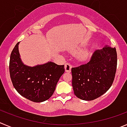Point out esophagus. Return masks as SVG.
I'll return each instance as SVG.
<instances>
[{
    "label": "esophagus",
    "instance_id": "1",
    "mask_svg": "<svg viewBox=\"0 0 127 127\" xmlns=\"http://www.w3.org/2000/svg\"><path fill=\"white\" fill-rule=\"evenodd\" d=\"M71 68H72V65L70 64L67 63L65 64V70L66 72H70Z\"/></svg>",
    "mask_w": 127,
    "mask_h": 127
}]
</instances>
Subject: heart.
<instances>
[{"instance_id": "b5f03b06", "label": "heart", "mask_w": 127, "mask_h": 127, "mask_svg": "<svg viewBox=\"0 0 127 127\" xmlns=\"http://www.w3.org/2000/svg\"><path fill=\"white\" fill-rule=\"evenodd\" d=\"M88 56H89V54H88L87 52H82L80 54V58L82 59H86V58H87Z\"/></svg>"}]
</instances>
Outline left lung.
Instances as JSON below:
<instances>
[{
  "instance_id": "left-lung-1",
  "label": "left lung",
  "mask_w": 127,
  "mask_h": 127,
  "mask_svg": "<svg viewBox=\"0 0 127 127\" xmlns=\"http://www.w3.org/2000/svg\"><path fill=\"white\" fill-rule=\"evenodd\" d=\"M117 64L115 47L95 51L89 62L72 68L75 95L83 100H93L104 94L113 84Z\"/></svg>"
}]
</instances>
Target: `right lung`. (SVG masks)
Listing matches in <instances>:
<instances>
[{"mask_svg":"<svg viewBox=\"0 0 127 127\" xmlns=\"http://www.w3.org/2000/svg\"><path fill=\"white\" fill-rule=\"evenodd\" d=\"M18 42L11 53L9 72L12 82L20 95L34 102H42L51 97L59 78L64 73V65L52 62L31 67L20 59Z\"/></svg>","mask_w":127,"mask_h":127,"instance_id":"obj_1","label":"right lung"}]
</instances>
